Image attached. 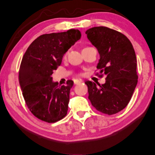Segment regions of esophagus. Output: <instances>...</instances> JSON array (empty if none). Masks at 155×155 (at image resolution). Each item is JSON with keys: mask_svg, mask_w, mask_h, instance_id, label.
Masks as SVG:
<instances>
[{"mask_svg": "<svg viewBox=\"0 0 155 155\" xmlns=\"http://www.w3.org/2000/svg\"><path fill=\"white\" fill-rule=\"evenodd\" d=\"M82 80H74V84H79L82 83Z\"/></svg>", "mask_w": 155, "mask_h": 155, "instance_id": "obj_1", "label": "esophagus"}]
</instances>
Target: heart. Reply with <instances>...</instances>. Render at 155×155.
I'll return each mask as SVG.
<instances>
[{
	"instance_id": "b5f03b06",
	"label": "heart",
	"mask_w": 155,
	"mask_h": 155,
	"mask_svg": "<svg viewBox=\"0 0 155 155\" xmlns=\"http://www.w3.org/2000/svg\"><path fill=\"white\" fill-rule=\"evenodd\" d=\"M87 48H88V47H85V48H84V49H87ZM66 55H67V54H66L64 55V57L66 56Z\"/></svg>"
}]
</instances>
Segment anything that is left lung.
<instances>
[{
    "label": "left lung",
    "mask_w": 155,
    "mask_h": 155,
    "mask_svg": "<svg viewBox=\"0 0 155 155\" xmlns=\"http://www.w3.org/2000/svg\"><path fill=\"white\" fill-rule=\"evenodd\" d=\"M86 34L100 54L97 68L100 76L106 75L105 84L100 87L91 81L85 82L88 99L100 112L116 114L128 105L137 84L135 50L125 35L108 27L91 28Z\"/></svg>",
    "instance_id": "1"
}]
</instances>
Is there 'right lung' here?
I'll use <instances>...</instances> for the list:
<instances>
[{
	"label": "right lung",
	"mask_w": 155,
	"mask_h": 155,
	"mask_svg": "<svg viewBox=\"0 0 155 155\" xmlns=\"http://www.w3.org/2000/svg\"><path fill=\"white\" fill-rule=\"evenodd\" d=\"M78 29L43 34L28 47L19 69V83L25 103L35 117L54 123L67 114L72 80L58 86L52 74L62 62L63 55L80 40Z\"/></svg>",
	"instance_id": "1"
}]
</instances>
